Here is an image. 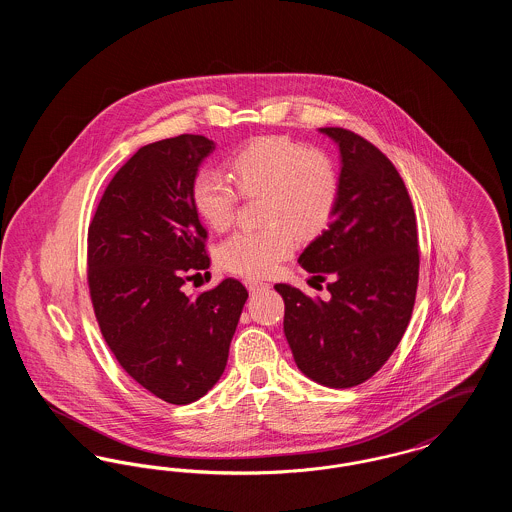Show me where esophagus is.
<instances>
[{
  "instance_id": "1",
  "label": "esophagus",
  "mask_w": 512,
  "mask_h": 512,
  "mask_svg": "<svg viewBox=\"0 0 512 512\" xmlns=\"http://www.w3.org/2000/svg\"><path fill=\"white\" fill-rule=\"evenodd\" d=\"M244 284L245 288L249 290V293L259 292V290H265V288H268L267 282L257 280V278H245Z\"/></svg>"
}]
</instances>
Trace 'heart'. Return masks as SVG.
Returning a JSON list of instances; mask_svg holds the SVG:
<instances>
[{
    "label": "heart",
    "mask_w": 512,
    "mask_h": 512,
    "mask_svg": "<svg viewBox=\"0 0 512 512\" xmlns=\"http://www.w3.org/2000/svg\"><path fill=\"white\" fill-rule=\"evenodd\" d=\"M232 178L244 195H265L257 230H238L219 245L220 267L242 276H267L288 259L297 234L315 238L334 219L340 174L330 155L290 136L251 140L230 159ZM197 215L215 230L230 226L238 191L215 169H201L192 182Z\"/></svg>",
    "instance_id": "heart-1"
}]
</instances>
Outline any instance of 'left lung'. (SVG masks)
I'll return each instance as SVG.
<instances>
[{
    "label": "left lung",
    "mask_w": 512,
    "mask_h": 512,
    "mask_svg": "<svg viewBox=\"0 0 512 512\" xmlns=\"http://www.w3.org/2000/svg\"><path fill=\"white\" fill-rule=\"evenodd\" d=\"M341 155L340 201L299 265L330 280V299L276 284L286 303L284 334L297 368L328 388L372 378L399 345L418 286L416 217L390 159L345 128H320Z\"/></svg>",
    "instance_id": "1"
}]
</instances>
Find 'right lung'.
<instances>
[{"mask_svg":"<svg viewBox=\"0 0 512 512\" xmlns=\"http://www.w3.org/2000/svg\"><path fill=\"white\" fill-rule=\"evenodd\" d=\"M215 142L180 134L140 147L113 176L88 228V286L101 336L155 397L188 405L219 382L247 290L236 278L186 295L207 270L192 182Z\"/></svg>","mask_w":512,"mask_h":512,"instance_id":"obj_1","label":"right lung"}]
</instances>
